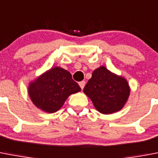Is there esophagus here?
Listing matches in <instances>:
<instances>
[{
    "label": "esophagus",
    "mask_w": 158,
    "mask_h": 158,
    "mask_svg": "<svg viewBox=\"0 0 158 158\" xmlns=\"http://www.w3.org/2000/svg\"><path fill=\"white\" fill-rule=\"evenodd\" d=\"M85 81H81V82H79V86H80V87H81V89L83 90V87H84V86H85Z\"/></svg>",
    "instance_id": "esophagus-1"
}]
</instances>
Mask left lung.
<instances>
[{
    "label": "left lung",
    "mask_w": 158,
    "mask_h": 158,
    "mask_svg": "<svg viewBox=\"0 0 158 158\" xmlns=\"http://www.w3.org/2000/svg\"><path fill=\"white\" fill-rule=\"evenodd\" d=\"M94 107L102 114H112L124 108L130 95V87L124 77L100 66L83 88Z\"/></svg>",
    "instance_id": "obj_1"
}]
</instances>
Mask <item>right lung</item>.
Returning a JSON list of instances; mask_svg holds the SVG:
<instances>
[{
	"label": "right lung",
	"instance_id": "add662e5",
	"mask_svg": "<svg viewBox=\"0 0 158 158\" xmlns=\"http://www.w3.org/2000/svg\"><path fill=\"white\" fill-rule=\"evenodd\" d=\"M81 91L72 79L71 73L60 67H54L31 81L28 94L33 104L42 111L54 113L59 111L67 98Z\"/></svg>",
	"mask_w": 158,
	"mask_h": 158
}]
</instances>
